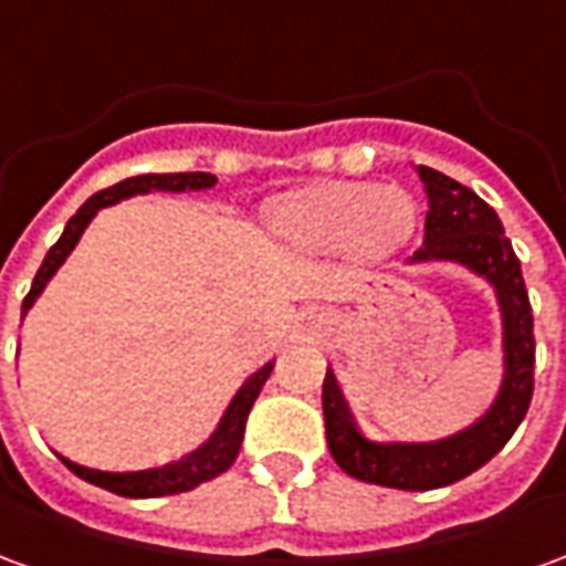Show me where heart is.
<instances>
[{"label": "heart", "instance_id": "b5f03b06", "mask_svg": "<svg viewBox=\"0 0 566 566\" xmlns=\"http://www.w3.org/2000/svg\"><path fill=\"white\" fill-rule=\"evenodd\" d=\"M270 223L287 245L312 254L348 248L357 260L379 263L412 239L418 206L403 187L367 181L318 185L275 199Z\"/></svg>", "mask_w": 566, "mask_h": 566}]
</instances>
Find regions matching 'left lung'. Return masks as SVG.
Instances as JSON below:
<instances>
[{"label":"left lung","mask_w":566,"mask_h":566,"mask_svg":"<svg viewBox=\"0 0 566 566\" xmlns=\"http://www.w3.org/2000/svg\"><path fill=\"white\" fill-rule=\"evenodd\" d=\"M416 169L427 193L424 245L406 260V266L458 263L494 291L503 331V376L491 406L473 424L449 437L406 442L367 437L345 400L336 373L327 367L321 403L333 461L360 482L400 491L446 488L475 473L510 442L515 427L527 416L534 394V312L524 287L522 263L503 235L497 211L449 175L430 166Z\"/></svg>","instance_id":"8db88e82"}]
</instances>
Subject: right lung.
Segmentation results:
<instances>
[{"label":"right lung","instance_id":"right-lung-1","mask_svg":"<svg viewBox=\"0 0 566 566\" xmlns=\"http://www.w3.org/2000/svg\"><path fill=\"white\" fill-rule=\"evenodd\" d=\"M218 185V178L209 172H169V175H136V178H124L117 181L115 187L108 190H99L93 193L84 206H81L72 218H69L66 230L56 239V245L44 254L42 266L32 279V287L27 300H23V318L27 312L35 306V300L42 296V291L48 287V282L54 279L56 270L66 263V258L75 251L78 239L84 235V230L91 227V221L108 206H115L120 199L142 197V193H154V190H163V193H193V190H209V187ZM275 360H266L258 373H251L242 388L233 394L230 406L223 409L221 421L211 430V437L197 446L193 451L181 454L178 461L163 463V467H148V470H129V473H112V470H93V467H84V463L69 461L66 454H60V461L66 463L69 470L75 475H81L84 482L91 485H99L112 494H120V497H169V494H181V491H190V488L209 482L214 475L227 473L233 467L235 454L242 449V437H245V421L251 406L258 400L260 388L270 379Z\"/></svg>","mask_w":566,"mask_h":566}]
</instances>
